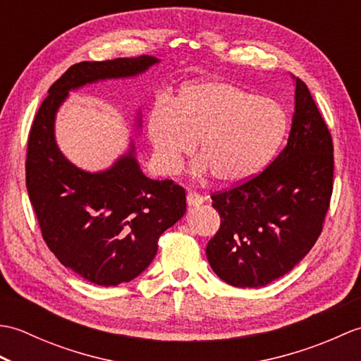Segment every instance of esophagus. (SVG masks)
<instances>
[{
	"instance_id": "34e87169",
	"label": "esophagus",
	"mask_w": 361,
	"mask_h": 361,
	"mask_svg": "<svg viewBox=\"0 0 361 361\" xmlns=\"http://www.w3.org/2000/svg\"><path fill=\"white\" fill-rule=\"evenodd\" d=\"M203 202H204V198L200 194L192 192V190H190V192H188V204H189V208H198V206L203 204Z\"/></svg>"
}]
</instances>
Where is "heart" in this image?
I'll use <instances>...</instances> for the list:
<instances>
[{
    "instance_id": "heart-1",
    "label": "heart",
    "mask_w": 361,
    "mask_h": 361,
    "mask_svg": "<svg viewBox=\"0 0 361 361\" xmlns=\"http://www.w3.org/2000/svg\"><path fill=\"white\" fill-rule=\"evenodd\" d=\"M283 127L286 114L273 99L216 79L189 83L172 102L153 104L145 121L161 172H178L198 141L203 159L195 164V172L212 171L226 185L262 171L278 147Z\"/></svg>"
}]
</instances>
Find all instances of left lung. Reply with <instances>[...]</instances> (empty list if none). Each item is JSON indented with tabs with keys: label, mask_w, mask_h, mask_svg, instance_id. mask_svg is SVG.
Here are the masks:
<instances>
[{
	"label": "left lung",
	"mask_w": 361,
	"mask_h": 361,
	"mask_svg": "<svg viewBox=\"0 0 361 361\" xmlns=\"http://www.w3.org/2000/svg\"><path fill=\"white\" fill-rule=\"evenodd\" d=\"M293 80L286 147L255 178L211 197L221 224L206 256L229 286L259 288L281 278L323 231L334 188L332 136L307 85Z\"/></svg>",
	"instance_id": "left-lung-1"
}]
</instances>
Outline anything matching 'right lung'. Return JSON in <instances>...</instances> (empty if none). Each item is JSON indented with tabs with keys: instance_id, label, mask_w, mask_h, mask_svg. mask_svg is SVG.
<instances>
[{
	"instance_id": "add662e5",
	"label": "right lung",
	"mask_w": 361,
	"mask_h": 361,
	"mask_svg": "<svg viewBox=\"0 0 361 361\" xmlns=\"http://www.w3.org/2000/svg\"><path fill=\"white\" fill-rule=\"evenodd\" d=\"M157 63L140 56L73 65L52 83L29 133L26 186L43 239L66 268L102 287L130 282L150 265L159 235L185 216L186 194L172 180L147 178L133 141L105 171L74 166L57 145L56 116L70 91L136 78Z\"/></svg>"
}]
</instances>
